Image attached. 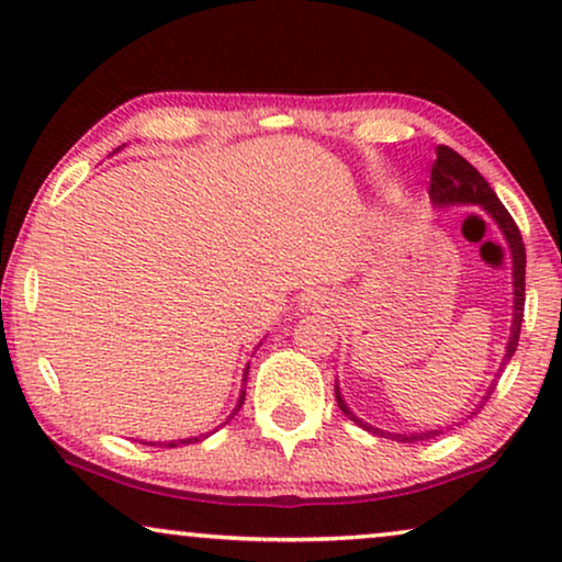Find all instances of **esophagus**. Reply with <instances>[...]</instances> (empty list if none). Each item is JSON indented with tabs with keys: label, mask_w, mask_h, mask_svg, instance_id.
Here are the masks:
<instances>
[{
	"label": "esophagus",
	"mask_w": 562,
	"mask_h": 562,
	"mask_svg": "<svg viewBox=\"0 0 562 562\" xmlns=\"http://www.w3.org/2000/svg\"><path fill=\"white\" fill-rule=\"evenodd\" d=\"M299 306H302V312H312V310H322V306H327V302L319 294H310L299 302Z\"/></svg>",
	"instance_id": "34e87169"
}]
</instances>
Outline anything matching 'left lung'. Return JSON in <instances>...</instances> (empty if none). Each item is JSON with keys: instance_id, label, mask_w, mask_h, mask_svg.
I'll return each mask as SVG.
<instances>
[{"instance_id": "1", "label": "left lung", "mask_w": 562, "mask_h": 562, "mask_svg": "<svg viewBox=\"0 0 562 562\" xmlns=\"http://www.w3.org/2000/svg\"><path fill=\"white\" fill-rule=\"evenodd\" d=\"M429 199H432V204L437 206V210H445V206H479V210L486 214V217L498 227V233H502L504 243L509 245L514 304H512L509 340H506L504 358H502V363H498V373H502L506 363L512 360L514 350H517L521 317H525V263H527V256H525V243H521L519 227L514 225L512 214L506 212V206L502 202H498L496 191L488 187V181L483 179V176L475 171V168L468 164V160L460 156V153L448 148V145H440V148H437V158L432 164V179H429ZM498 373H496V379H498ZM496 379L488 386L486 394L481 396V402L475 404V409L468 412V419H471V414L483 409V404H486V398L491 396V391H494V386H496ZM335 396H337V406H340V409L345 412V417H350L358 427L368 429V432L381 435V437H391V440H396V442L429 440V437L442 435L445 429H450L452 425H456V422H452V425H448V427L419 429V432H389V429L373 427V425H368V422L360 419L358 414L350 409L348 402H345L340 383H337V381H335Z\"/></svg>"}]
</instances>
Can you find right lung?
<instances>
[{"mask_svg": "<svg viewBox=\"0 0 562 562\" xmlns=\"http://www.w3.org/2000/svg\"><path fill=\"white\" fill-rule=\"evenodd\" d=\"M117 150H122V148H117ZM114 150V153H117ZM260 345V342H258ZM248 371H250V363H245V368H243V386H240V396H237V402H235V406H233V412H229V417L222 422L220 427H225L229 419L235 417L237 412H240V406H243V402H245V381H248ZM220 427H214L212 432H204V435H194V437H179V440H166V442H143V445H160V448H181V445H191V442H202V440H206V437L210 435H214L217 432Z\"/></svg>", "mask_w": 562, "mask_h": 562, "instance_id": "1", "label": "right lung"}]
</instances>
